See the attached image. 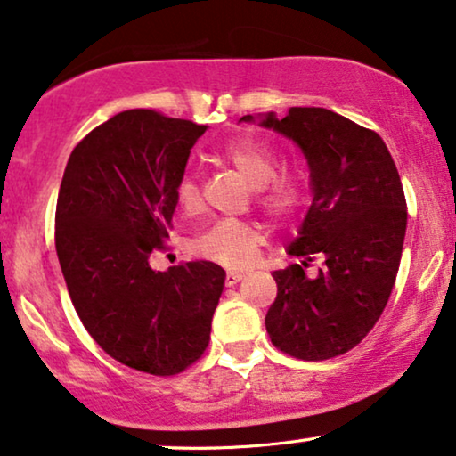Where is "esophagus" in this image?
<instances>
[{
    "mask_svg": "<svg viewBox=\"0 0 456 456\" xmlns=\"http://www.w3.org/2000/svg\"><path fill=\"white\" fill-rule=\"evenodd\" d=\"M244 279V273L241 271H227V277H224V283L227 285H235Z\"/></svg>",
    "mask_w": 456,
    "mask_h": 456,
    "instance_id": "1",
    "label": "esophagus"
}]
</instances>
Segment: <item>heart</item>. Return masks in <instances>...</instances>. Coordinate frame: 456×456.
Returning <instances> with one entry per match:
<instances>
[{"mask_svg":"<svg viewBox=\"0 0 456 456\" xmlns=\"http://www.w3.org/2000/svg\"><path fill=\"white\" fill-rule=\"evenodd\" d=\"M224 160L232 165L248 185L258 190V202L273 218H288L302 202V183L294 175L275 177L279 158L266 145L254 139H235L224 148ZM181 208L196 210L200 206V190L196 179L185 175L177 187ZM260 246V232L254 224L221 218L210 223L191 240V252L200 258L215 260L224 266L250 265Z\"/></svg>","mask_w":456,"mask_h":456,"instance_id":"1","label":"heart"}]
</instances>
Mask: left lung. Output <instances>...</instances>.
Instances as JSON below:
<instances>
[{"label":"left lung","mask_w":456,"mask_h":456,"mask_svg":"<svg viewBox=\"0 0 456 456\" xmlns=\"http://www.w3.org/2000/svg\"><path fill=\"white\" fill-rule=\"evenodd\" d=\"M298 145L313 202L288 246L300 265L273 271L277 298L265 317L271 342L302 361L354 348L384 313L403 256L406 200L390 150L378 133L325 108L241 117ZM313 253L326 263L304 273Z\"/></svg>","instance_id":"1"}]
</instances>
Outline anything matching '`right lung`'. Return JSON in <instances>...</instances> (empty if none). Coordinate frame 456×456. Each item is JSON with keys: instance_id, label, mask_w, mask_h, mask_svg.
Listing matches in <instances>:
<instances>
[{"instance_id": "1", "label": "right lung", "mask_w": 456, "mask_h": 456, "mask_svg": "<svg viewBox=\"0 0 456 456\" xmlns=\"http://www.w3.org/2000/svg\"><path fill=\"white\" fill-rule=\"evenodd\" d=\"M206 129L154 110L120 112L72 150L60 183L56 252L72 305L102 350L137 371L181 373L210 339L221 266H150Z\"/></svg>"}]
</instances>
